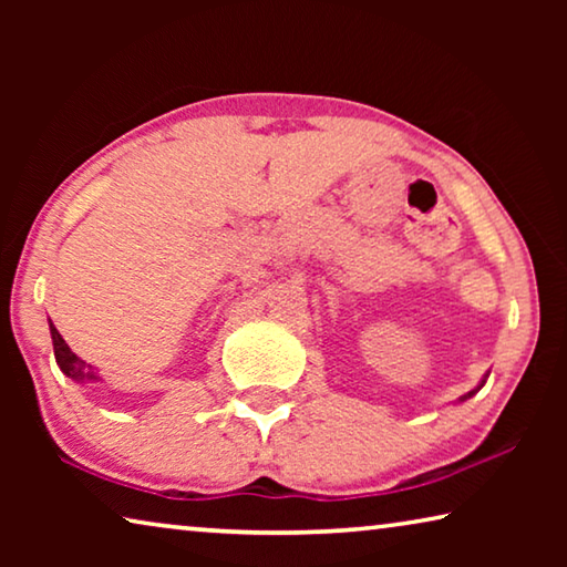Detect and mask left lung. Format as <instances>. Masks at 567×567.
Masks as SVG:
<instances>
[{"instance_id":"left-lung-1","label":"left lung","mask_w":567,"mask_h":567,"mask_svg":"<svg viewBox=\"0 0 567 567\" xmlns=\"http://www.w3.org/2000/svg\"><path fill=\"white\" fill-rule=\"evenodd\" d=\"M483 385H485V380H483V382H480V385H477L475 390H470V392H467V395H463V398H460V402H463V400H467V398H473V395H475V392H477L480 388H483Z\"/></svg>"}]
</instances>
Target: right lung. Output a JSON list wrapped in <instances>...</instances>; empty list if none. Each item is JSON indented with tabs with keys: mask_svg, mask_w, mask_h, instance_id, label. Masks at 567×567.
<instances>
[{
	"mask_svg": "<svg viewBox=\"0 0 567 567\" xmlns=\"http://www.w3.org/2000/svg\"><path fill=\"white\" fill-rule=\"evenodd\" d=\"M50 332H52V344H54V360L66 378L74 382H102L100 370L92 368V364L84 362L82 358H76V354L70 350V344L62 340V334L56 332L54 324H50Z\"/></svg>",
	"mask_w": 567,
	"mask_h": 567,
	"instance_id": "obj_1",
	"label": "right lung"
}]
</instances>
